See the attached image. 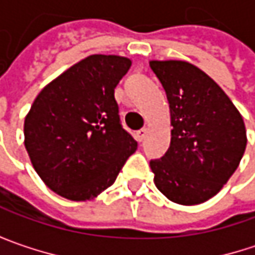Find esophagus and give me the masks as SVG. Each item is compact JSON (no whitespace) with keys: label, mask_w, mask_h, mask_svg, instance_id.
<instances>
[{"label":"esophagus","mask_w":255,"mask_h":255,"mask_svg":"<svg viewBox=\"0 0 255 255\" xmlns=\"http://www.w3.org/2000/svg\"><path fill=\"white\" fill-rule=\"evenodd\" d=\"M146 134H147V128H141V129H138V131L135 132V138H137L138 141H141V140L146 137Z\"/></svg>","instance_id":"1"}]
</instances>
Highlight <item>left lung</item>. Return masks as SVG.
<instances>
[{
    "instance_id": "left-lung-1",
    "label": "left lung",
    "mask_w": 255,
    "mask_h": 255,
    "mask_svg": "<svg viewBox=\"0 0 255 255\" xmlns=\"http://www.w3.org/2000/svg\"><path fill=\"white\" fill-rule=\"evenodd\" d=\"M161 81L171 117V143L161 159L150 161L161 193L180 205H198L236 171L247 147L242 115L220 85L183 60H150Z\"/></svg>"
}]
</instances>
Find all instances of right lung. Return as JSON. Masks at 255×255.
<instances>
[{
    "label": "right lung",
    "mask_w": 255,
    "mask_h": 255,
    "mask_svg": "<svg viewBox=\"0 0 255 255\" xmlns=\"http://www.w3.org/2000/svg\"><path fill=\"white\" fill-rule=\"evenodd\" d=\"M131 60L93 54L47 84L25 118V147L41 180L71 201L114 184L137 141L120 123L115 87Z\"/></svg>",
    "instance_id": "right-lung-1"
}]
</instances>
